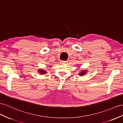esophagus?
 Returning <instances> with one entry per match:
<instances>
[{
    "instance_id": "34e87169",
    "label": "esophagus",
    "mask_w": 123,
    "mask_h": 123,
    "mask_svg": "<svg viewBox=\"0 0 123 123\" xmlns=\"http://www.w3.org/2000/svg\"><path fill=\"white\" fill-rule=\"evenodd\" d=\"M62 62L64 64H66V63H67L68 62V61H63Z\"/></svg>"
}]
</instances>
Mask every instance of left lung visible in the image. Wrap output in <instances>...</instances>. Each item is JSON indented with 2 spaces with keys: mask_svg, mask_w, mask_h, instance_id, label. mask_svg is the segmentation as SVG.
Returning <instances> with one entry per match:
<instances>
[{
  "mask_svg": "<svg viewBox=\"0 0 123 123\" xmlns=\"http://www.w3.org/2000/svg\"><path fill=\"white\" fill-rule=\"evenodd\" d=\"M86 72L85 71V72H84V71H83L82 72H81V73H80V74H80V76H82V75H85V74H86Z\"/></svg>",
  "mask_w": 123,
  "mask_h": 123,
  "instance_id": "left-lung-1",
  "label": "left lung"
}]
</instances>
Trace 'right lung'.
<instances>
[{
	"mask_svg": "<svg viewBox=\"0 0 123 123\" xmlns=\"http://www.w3.org/2000/svg\"><path fill=\"white\" fill-rule=\"evenodd\" d=\"M39 71V73H40V74H44L46 73V72L44 71H43V70H42V69L40 70V71Z\"/></svg>",
	"mask_w": 123,
	"mask_h": 123,
	"instance_id": "right-lung-1",
	"label": "right lung"
}]
</instances>
